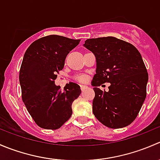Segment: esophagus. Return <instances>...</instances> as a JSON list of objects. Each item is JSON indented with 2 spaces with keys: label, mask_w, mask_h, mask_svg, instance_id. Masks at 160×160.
I'll list each match as a JSON object with an SVG mask.
<instances>
[{
  "label": "esophagus",
  "mask_w": 160,
  "mask_h": 160,
  "mask_svg": "<svg viewBox=\"0 0 160 160\" xmlns=\"http://www.w3.org/2000/svg\"><path fill=\"white\" fill-rule=\"evenodd\" d=\"M87 88H88V86H86V85H80V89L82 91H84Z\"/></svg>",
  "instance_id": "1"
}]
</instances>
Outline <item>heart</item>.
<instances>
[{"instance_id": "1", "label": "heart", "mask_w": 160, "mask_h": 160, "mask_svg": "<svg viewBox=\"0 0 160 160\" xmlns=\"http://www.w3.org/2000/svg\"><path fill=\"white\" fill-rule=\"evenodd\" d=\"M77 81L80 82V83H84L88 80V77L86 75H83V74H80V75H77L74 77Z\"/></svg>"}]
</instances>
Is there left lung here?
<instances>
[{
  "label": "left lung",
  "mask_w": 160,
  "mask_h": 160,
  "mask_svg": "<svg viewBox=\"0 0 160 160\" xmlns=\"http://www.w3.org/2000/svg\"><path fill=\"white\" fill-rule=\"evenodd\" d=\"M84 46L97 60L93 114L108 128L128 126L146 98L148 72L141 54L131 43L112 36L87 39ZM104 82L111 83L108 92L97 88Z\"/></svg>",
  "instance_id": "8db88e82"
}]
</instances>
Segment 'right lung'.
Returning <instances> with one entry per match:
<instances>
[{"mask_svg":"<svg viewBox=\"0 0 160 160\" xmlns=\"http://www.w3.org/2000/svg\"><path fill=\"white\" fill-rule=\"evenodd\" d=\"M57 35L42 37L30 45L19 72L22 98L37 125L45 129L60 128L72 115V104L80 96V86L67 83L64 90L55 85L68 53L80 43Z\"/></svg>","mask_w":160,"mask_h":160,"instance_id":"right-lung-1","label":"right lung"}]
</instances>
